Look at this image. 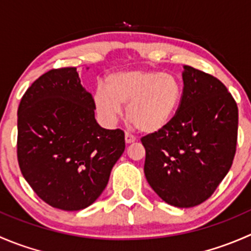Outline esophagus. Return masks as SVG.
<instances>
[{
  "mask_svg": "<svg viewBox=\"0 0 251 251\" xmlns=\"http://www.w3.org/2000/svg\"><path fill=\"white\" fill-rule=\"evenodd\" d=\"M135 141H136L135 136H132L131 133H128V132L125 133V142H126V143L130 144V143H133Z\"/></svg>",
  "mask_w": 251,
  "mask_h": 251,
  "instance_id": "obj_1",
  "label": "esophagus"
}]
</instances>
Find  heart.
<instances>
[{
    "label": "heart",
    "mask_w": 251,
    "mask_h": 251,
    "mask_svg": "<svg viewBox=\"0 0 251 251\" xmlns=\"http://www.w3.org/2000/svg\"><path fill=\"white\" fill-rule=\"evenodd\" d=\"M181 100V86L171 74L155 70H128L110 74L98 86L93 103L100 118L114 123L126 105V118L146 133L165 127Z\"/></svg>",
    "instance_id": "1"
}]
</instances>
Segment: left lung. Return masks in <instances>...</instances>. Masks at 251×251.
I'll return each instance as SVG.
<instances>
[{"instance_id": "left-lung-1", "label": "left lung", "mask_w": 251, "mask_h": 251, "mask_svg": "<svg viewBox=\"0 0 251 251\" xmlns=\"http://www.w3.org/2000/svg\"><path fill=\"white\" fill-rule=\"evenodd\" d=\"M178 109L161 130L141 138L144 175L165 203L192 207L209 199L233 163L238 107L212 75L184 65Z\"/></svg>"}]
</instances>
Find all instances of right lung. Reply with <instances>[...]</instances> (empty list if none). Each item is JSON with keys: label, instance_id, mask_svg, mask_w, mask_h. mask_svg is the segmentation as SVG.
I'll use <instances>...</instances> for the list:
<instances>
[{"label": "right lung", "instance_id": "1", "mask_svg": "<svg viewBox=\"0 0 251 251\" xmlns=\"http://www.w3.org/2000/svg\"><path fill=\"white\" fill-rule=\"evenodd\" d=\"M76 68L45 73L18 108L17 156L35 193L50 206L77 211L95 203L125 151V133L105 130Z\"/></svg>", "mask_w": 251, "mask_h": 251}]
</instances>
